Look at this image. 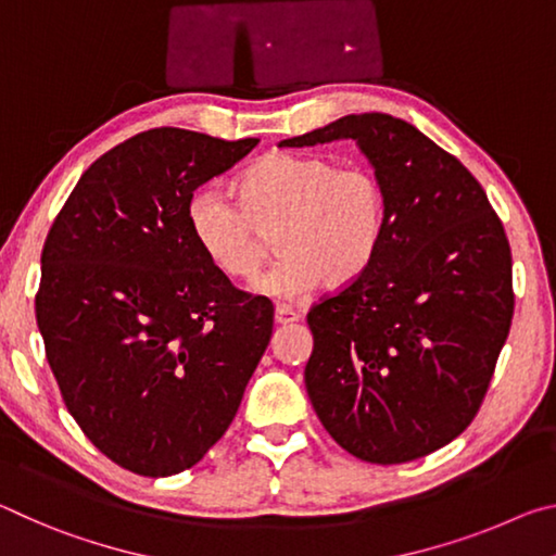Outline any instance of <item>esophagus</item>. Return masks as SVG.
Here are the masks:
<instances>
[{
  "mask_svg": "<svg viewBox=\"0 0 556 556\" xmlns=\"http://www.w3.org/2000/svg\"><path fill=\"white\" fill-rule=\"evenodd\" d=\"M299 318H301V314H299V312H294V308H291V306H277V312H275V321H277L279 326L296 324Z\"/></svg>",
  "mask_w": 556,
  "mask_h": 556,
  "instance_id": "1",
  "label": "esophagus"
}]
</instances>
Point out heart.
<instances>
[{"label": "heart", "mask_w": 556, "mask_h": 556, "mask_svg": "<svg viewBox=\"0 0 556 556\" xmlns=\"http://www.w3.org/2000/svg\"><path fill=\"white\" fill-rule=\"evenodd\" d=\"M240 199L201 188L188 203V228L215 269L252 279L269 255L275 235L279 260L257 291L294 301L324 281L345 287L378 255L388 193L375 168L338 166L331 156L275 152L240 178Z\"/></svg>", "instance_id": "heart-1"}]
</instances>
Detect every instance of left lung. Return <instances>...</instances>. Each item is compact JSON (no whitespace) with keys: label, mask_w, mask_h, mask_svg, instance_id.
Masks as SVG:
<instances>
[{"label":"left lung","mask_w":556,"mask_h":556,"mask_svg":"<svg viewBox=\"0 0 556 556\" xmlns=\"http://www.w3.org/2000/svg\"><path fill=\"white\" fill-rule=\"evenodd\" d=\"M333 139L372 162L388 223L372 265L308 308L306 392L348 454L407 464L481 409L515 312L510 242L476 176L409 122L363 112L281 147Z\"/></svg>","instance_id":"left-lung-1"}]
</instances>
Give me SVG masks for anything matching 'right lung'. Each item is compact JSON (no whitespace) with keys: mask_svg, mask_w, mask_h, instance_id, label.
Masks as SVG:
<instances>
[{"mask_svg":"<svg viewBox=\"0 0 556 556\" xmlns=\"http://www.w3.org/2000/svg\"><path fill=\"white\" fill-rule=\"evenodd\" d=\"M257 142L139 131L90 164L43 242L46 361L83 434L131 473L199 464L269 343L271 301L232 287L188 228L195 188Z\"/></svg>","mask_w":556,"mask_h":556,"instance_id":"right-lung-1","label":"right lung"}]
</instances>
